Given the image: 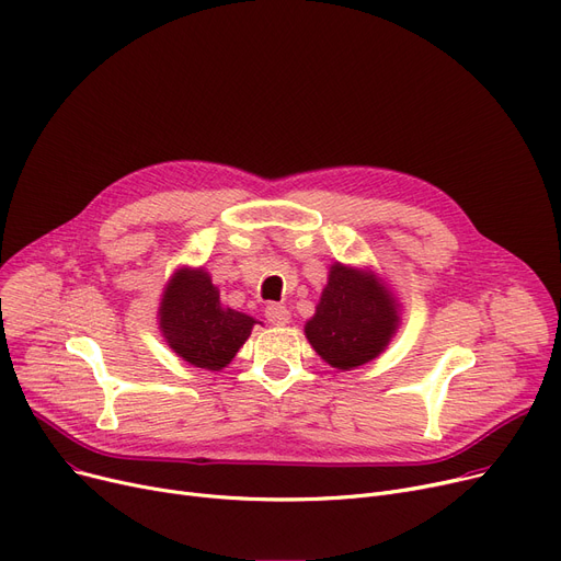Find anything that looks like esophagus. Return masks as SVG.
<instances>
[{
    "mask_svg": "<svg viewBox=\"0 0 561 561\" xmlns=\"http://www.w3.org/2000/svg\"><path fill=\"white\" fill-rule=\"evenodd\" d=\"M265 319L271 321L273 325H286L288 323V309L284 305L271 302L265 307Z\"/></svg>",
    "mask_w": 561,
    "mask_h": 561,
    "instance_id": "esophagus-1",
    "label": "esophagus"
}]
</instances>
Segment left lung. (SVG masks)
Listing matches in <instances>:
<instances>
[{
	"label": "left lung",
	"instance_id": "1",
	"mask_svg": "<svg viewBox=\"0 0 561 561\" xmlns=\"http://www.w3.org/2000/svg\"><path fill=\"white\" fill-rule=\"evenodd\" d=\"M397 325V305L387 288L369 273L334 263L305 332L330 367L348 371L380 355Z\"/></svg>",
	"mask_w": 561,
	"mask_h": 561
}]
</instances>
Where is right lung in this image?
Masks as SVG:
<instances>
[{
    "label": "right lung",
    "instance_id": "obj_1",
    "mask_svg": "<svg viewBox=\"0 0 561 561\" xmlns=\"http://www.w3.org/2000/svg\"><path fill=\"white\" fill-rule=\"evenodd\" d=\"M254 323L252 316L222 307L220 290L204 271H179L169 279L160 302L167 344L199 369L227 367Z\"/></svg>",
    "mask_w": 561,
    "mask_h": 561
}]
</instances>
